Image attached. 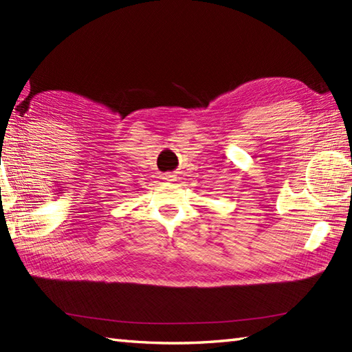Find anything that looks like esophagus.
<instances>
[{
	"label": "esophagus",
	"instance_id": "obj_1",
	"mask_svg": "<svg viewBox=\"0 0 352 352\" xmlns=\"http://www.w3.org/2000/svg\"><path fill=\"white\" fill-rule=\"evenodd\" d=\"M166 182H175L177 180V174H166L164 175Z\"/></svg>",
	"mask_w": 352,
	"mask_h": 352
}]
</instances>
